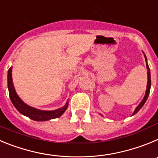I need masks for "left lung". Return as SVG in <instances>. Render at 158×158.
<instances>
[{"mask_svg": "<svg viewBox=\"0 0 158 158\" xmlns=\"http://www.w3.org/2000/svg\"><path fill=\"white\" fill-rule=\"evenodd\" d=\"M143 54H144V52H142ZM144 57L145 58H146V69H147V85H146V93H145V96L144 97H143V99H142V100L141 101L140 104H139V105L137 106V107L135 108V111L133 112V115H135L138 111H139V110L141 109L142 107V106L144 105V104L146 103V100H147L148 96H149V94H150V87H151V78H150V67H149V65H148V63H147V58H146V54H144ZM100 115H102L101 114H100Z\"/></svg>", "mask_w": 158, "mask_h": 158, "instance_id": "obj_1", "label": "left lung"}]
</instances>
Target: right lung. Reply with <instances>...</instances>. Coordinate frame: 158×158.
<instances>
[{"instance_id": "add662e5", "label": "right lung", "mask_w": 158, "mask_h": 158, "mask_svg": "<svg viewBox=\"0 0 158 158\" xmlns=\"http://www.w3.org/2000/svg\"><path fill=\"white\" fill-rule=\"evenodd\" d=\"M12 67L8 71V89L9 96H10L11 101L14 107H16L17 111L20 112L22 115L31 118L35 121H47L53 118H56L60 117L67 109L69 103L68 100L65 103V105L62 107H60L58 109L53 110V111H43V110L37 109L33 107L27 105L24 102L19 98L16 92V89L14 88L13 82H12Z\"/></svg>"}]
</instances>
